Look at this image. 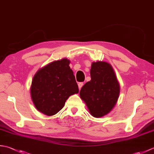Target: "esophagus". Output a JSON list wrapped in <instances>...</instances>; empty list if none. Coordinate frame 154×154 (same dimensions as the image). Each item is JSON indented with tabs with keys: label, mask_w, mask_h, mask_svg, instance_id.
Segmentation results:
<instances>
[{
	"label": "esophagus",
	"mask_w": 154,
	"mask_h": 154,
	"mask_svg": "<svg viewBox=\"0 0 154 154\" xmlns=\"http://www.w3.org/2000/svg\"><path fill=\"white\" fill-rule=\"evenodd\" d=\"M83 83H78V87H79V89H81V87H83Z\"/></svg>",
	"instance_id": "esophagus-1"
}]
</instances>
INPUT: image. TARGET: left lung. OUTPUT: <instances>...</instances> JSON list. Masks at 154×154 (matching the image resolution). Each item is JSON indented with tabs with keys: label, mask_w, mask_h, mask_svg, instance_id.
<instances>
[{
	"label": "left lung",
	"mask_w": 154,
	"mask_h": 154,
	"mask_svg": "<svg viewBox=\"0 0 154 154\" xmlns=\"http://www.w3.org/2000/svg\"><path fill=\"white\" fill-rule=\"evenodd\" d=\"M90 81L80 91V97L91 115L100 118L109 114L117 103L120 85L110 64L104 61L93 62Z\"/></svg>",
	"instance_id": "obj_1"
}]
</instances>
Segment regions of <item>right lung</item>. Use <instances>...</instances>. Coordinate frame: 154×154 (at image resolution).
Listing matches in <instances>:
<instances>
[{"label":"right lung","mask_w":154,"mask_h":154,"mask_svg":"<svg viewBox=\"0 0 154 154\" xmlns=\"http://www.w3.org/2000/svg\"><path fill=\"white\" fill-rule=\"evenodd\" d=\"M69 63L66 58L51 62L40 69L33 77L32 100L36 109L45 115L57 114L69 97L79 93Z\"/></svg>","instance_id":"add662e5"}]
</instances>
